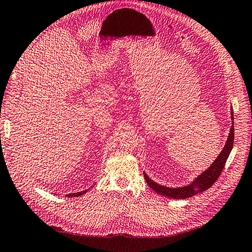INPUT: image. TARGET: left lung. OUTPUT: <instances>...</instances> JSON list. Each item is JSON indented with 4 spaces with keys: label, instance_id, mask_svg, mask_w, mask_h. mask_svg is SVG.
I'll use <instances>...</instances> for the list:
<instances>
[{
    "label": "left lung",
    "instance_id": "left-lung-1",
    "mask_svg": "<svg viewBox=\"0 0 252 252\" xmlns=\"http://www.w3.org/2000/svg\"><path fill=\"white\" fill-rule=\"evenodd\" d=\"M231 119L234 120L233 112H231ZM234 134L235 133H234V122H233V126L230 127V133L228 135L227 142H226L225 147L219 155L218 158L215 159V161L211 165L209 169H206L203 174L200 175L198 178H196L189 186L184 187V188H176V189L167 188V187L157 185L156 182L151 180L149 177L144 174L147 185H149L155 192H157V193H159L160 195H165L167 198H171V199L191 198V196H193L195 194L200 193V192H203L206 189H209L210 187H212V185L215 184V181L219 179L221 171L224 169L226 160H227L228 156L230 154V151L233 149V145H234V137H235Z\"/></svg>",
    "mask_w": 252,
    "mask_h": 252
}]
</instances>
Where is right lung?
I'll return each instance as SVG.
<instances>
[{"mask_svg": "<svg viewBox=\"0 0 252 252\" xmlns=\"http://www.w3.org/2000/svg\"><path fill=\"white\" fill-rule=\"evenodd\" d=\"M85 192H86V190L81 191V192H76V193H68V194H66V196H68V198H74V196H80V195L84 194Z\"/></svg>", "mask_w": 252, "mask_h": 252, "instance_id": "obj_1", "label": "right lung"}]
</instances>
